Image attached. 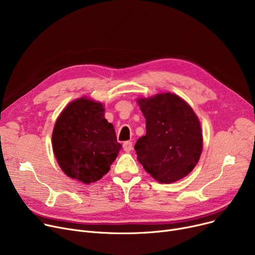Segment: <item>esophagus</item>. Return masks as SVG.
<instances>
[{
  "label": "esophagus",
  "instance_id": "esophagus-1",
  "mask_svg": "<svg viewBox=\"0 0 255 255\" xmlns=\"http://www.w3.org/2000/svg\"><path fill=\"white\" fill-rule=\"evenodd\" d=\"M123 149H124V151L125 152H130L131 150H132V141H130V140H128V141H125L124 143H123Z\"/></svg>",
  "mask_w": 255,
  "mask_h": 255
}]
</instances>
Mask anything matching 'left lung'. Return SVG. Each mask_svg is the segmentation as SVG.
Instances as JSON below:
<instances>
[{"label":"left lung","mask_w":255,"mask_h":255,"mask_svg":"<svg viewBox=\"0 0 255 255\" xmlns=\"http://www.w3.org/2000/svg\"><path fill=\"white\" fill-rule=\"evenodd\" d=\"M137 103L145 119L144 136L134 149L144 170L169 184L188 175L203 151V132L191 106L176 94L160 93Z\"/></svg>","instance_id":"1"}]
</instances>
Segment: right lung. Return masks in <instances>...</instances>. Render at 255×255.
Returning a JSON list of instances; mask_svg holds the SVG:
<instances>
[{
  "instance_id": "add662e5",
  "label": "right lung",
  "mask_w": 255,
  "mask_h": 255,
  "mask_svg": "<svg viewBox=\"0 0 255 255\" xmlns=\"http://www.w3.org/2000/svg\"><path fill=\"white\" fill-rule=\"evenodd\" d=\"M52 150L62 170L90 184L109 172L122 145L100 102L78 98L65 107L52 131Z\"/></svg>"
}]
</instances>
